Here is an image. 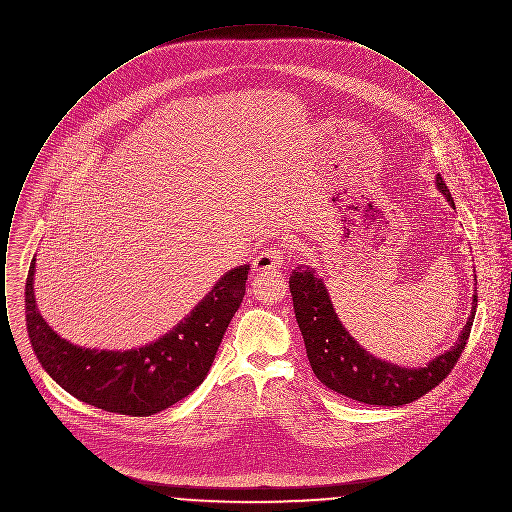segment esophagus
Returning a JSON list of instances; mask_svg holds the SVG:
<instances>
[{"label":"esophagus","instance_id":"1","mask_svg":"<svg viewBox=\"0 0 512 512\" xmlns=\"http://www.w3.org/2000/svg\"><path fill=\"white\" fill-rule=\"evenodd\" d=\"M284 247L280 244H272L270 247H265L253 261V270L257 272H265V270H272V268L282 267L284 263Z\"/></svg>","mask_w":512,"mask_h":512}]
</instances>
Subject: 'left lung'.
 Masks as SVG:
<instances>
[{
	"mask_svg": "<svg viewBox=\"0 0 512 512\" xmlns=\"http://www.w3.org/2000/svg\"><path fill=\"white\" fill-rule=\"evenodd\" d=\"M436 186L449 205L455 207L441 174L436 176ZM290 292L307 357L318 380L326 388L349 399L384 407L411 403L434 390L451 372L466 347L478 301V295H474L470 317L459 334V340L449 351L441 353L426 366L409 368L370 355L355 338H351L336 315L330 293L315 268L307 265L295 268L290 276Z\"/></svg>",
	"mask_w": 512,
	"mask_h": 512,
	"instance_id": "8db88e82",
	"label": "left lung"
}]
</instances>
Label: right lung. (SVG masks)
Returning <instances> with one entry per match:
<instances>
[{
	"instance_id": "add662e5",
	"label": "right lung",
	"mask_w": 512,
	"mask_h": 512,
	"mask_svg": "<svg viewBox=\"0 0 512 512\" xmlns=\"http://www.w3.org/2000/svg\"><path fill=\"white\" fill-rule=\"evenodd\" d=\"M34 270L36 259L26 278V328L40 365L63 390L88 405L107 413L149 416L169 409L205 380L242 305L249 265L222 274L165 336L128 351L80 347L57 336L38 311Z\"/></svg>"
}]
</instances>
